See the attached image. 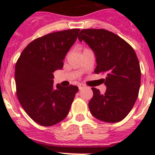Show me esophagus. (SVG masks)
<instances>
[{
    "mask_svg": "<svg viewBox=\"0 0 155 155\" xmlns=\"http://www.w3.org/2000/svg\"><path fill=\"white\" fill-rule=\"evenodd\" d=\"M85 87V86H84L83 84H78V88H79V90H81L82 88H83V87Z\"/></svg>",
    "mask_w": 155,
    "mask_h": 155,
    "instance_id": "34e87169",
    "label": "esophagus"
}]
</instances>
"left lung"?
Here are the masks:
<instances>
[{
	"instance_id": "obj_1",
	"label": "left lung",
	"mask_w": 155,
	"mask_h": 155,
	"mask_svg": "<svg viewBox=\"0 0 155 155\" xmlns=\"http://www.w3.org/2000/svg\"><path fill=\"white\" fill-rule=\"evenodd\" d=\"M79 41L84 40L96 57L94 73L105 74L106 91L92 87L88 106L93 116L107 123L124 120L134 107L140 87V68L132 46L119 35L105 29H82Z\"/></svg>"
}]
</instances>
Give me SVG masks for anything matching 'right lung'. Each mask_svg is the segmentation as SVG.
<instances>
[{"label":"right lung","instance_id":"obj_1","mask_svg":"<svg viewBox=\"0 0 155 155\" xmlns=\"http://www.w3.org/2000/svg\"><path fill=\"white\" fill-rule=\"evenodd\" d=\"M80 29H68L37 38L25 48L15 64L18 101L31 120L43 127L67 117L78 87L53 85V72L77 39Z\"/></svg>","mask_w":155,"mask_h":155}]
</instances>
